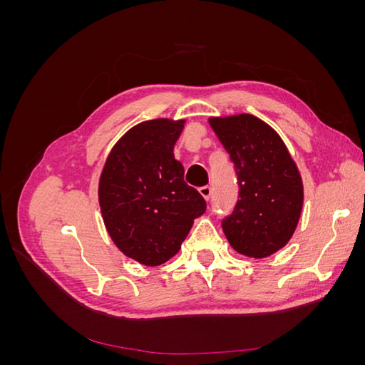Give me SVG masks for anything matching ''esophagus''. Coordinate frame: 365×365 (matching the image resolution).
Wrapping results in <instances>:
<instances>
[{"label": "esophagus", "mask_w": 365, "mask_h": 365, "mask_svg": "<svg viewBox=\"0 0 365 365\" xmlns=\"http://www.w3.org/2000/svg\"><path fill=\"white\" fill-rule=\"evenodd\" d=\"M200 193H201V196L204 197L205 201H210V197H212V193H213V189H212V187L205 185V187H201V189H200Z\"/></svg>", "instance_id": "esophagus-1"}]
</instances>
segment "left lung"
<instances>
[{"label": "left lung", "mask_w": 365, "mask_h": 365, "mask_svg": "<svg viewBox=\"0 0 365 365\" xmlns=\"http://www.w3.org/2000/svg\"><path fill=\"white\" fill-rule=\"evenodd\" d=\"M236 165L239 200L222 230L239 254L264 259L291 240L303 208V180L282 137L251 114L210 117Z\"/></svg>", "instance_id": "obj_1"}]
</instances>
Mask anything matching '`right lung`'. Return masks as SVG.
<instances>
[{"label":"right lung","instance_id":"right-lung-1","mask_svg":"<svg viewBox=\"0 0 365 365\" xmlns=\"http://www.w3.org/2000/svg\"><path fill=\"white\" fill-rule=\"evenodd\" d=\"M185 120L155 118L130 128L113 146L98 180L106 231L126 257L158 267L180 251L204 197L184 182L173 148Z\"/></svg>","mask_w":365,"mask_h":365}]
</instances>
